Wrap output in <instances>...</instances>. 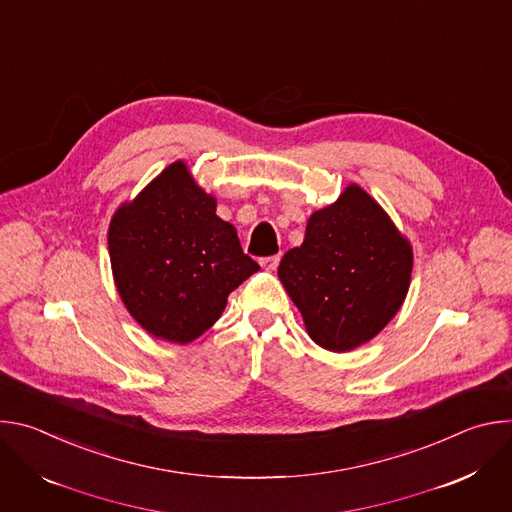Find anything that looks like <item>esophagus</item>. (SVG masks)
<instances>
[{"mask_svg": "<svg viewBox=\"0 0 512 512\" xmlns=\"http://www.w3.org/2000/svg\"><path fill=\"white\" fill-rule=\"evenodd\" d=\"M279 255H273V257H263L259 263H261V267H265L267 271H275L277 269V265H279Z\"/></svg>", "mask_w": 512, "mask_h": 512, "instance_id": "esophagus-1", "label": "esophagus"}]
</instances>
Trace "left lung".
<instances>
[{
  "instance_id": "1",
  "label": "left lung",
  "mask_w": 512,
  "mask_h": 512,
  "mask_svg": "<svg viewBox=\"0 0 512 512\" xmlns=\"http://www.w3.org/2000/svg\"><path fill=\"white\" fill-rule=\"evenodd\" d=\"M411 269V243L375 198L350 184L310 216L304 243L283 255L277 275L310 338L326 350L348 352L375 338L399 312Z\"/></svg>"
}]
</instances>
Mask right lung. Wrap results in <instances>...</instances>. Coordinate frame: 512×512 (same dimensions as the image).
I'll list each match as a JSON object with an SVG mask.
<instances>
[{
    "instance_id": "add662e5",
    "label": "right lung",
    "mask_w": 512,
    "mask_h": 512,
    "mask_svg": "<svg viewBox=\"0 0 512 512\" xmlns=\"http://www.w3.org/2000/svg\"><path fill=\"white\" fill-rule=\"evenodd\" d=\"M107 239L127 312L145 332L176 344L204 334L231 291L259 271L184 162L170 164L121 204Z\"/></svg>"
}]
</instances>
